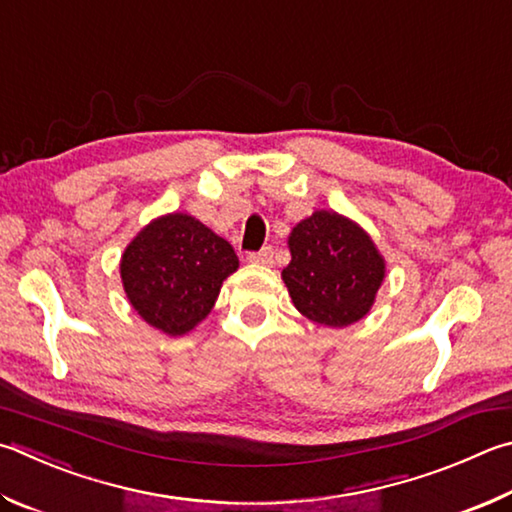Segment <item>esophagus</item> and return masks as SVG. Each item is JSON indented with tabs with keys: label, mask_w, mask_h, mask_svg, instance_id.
<instances>
[{
	"label": "esophagus",
	"mask_w": 512,
	"mask_h": 512,
	"mask_svg": "<svg viewBox=\"0 0 512 512\" xmlns=\"http://www.w3.org/2000/svg\"><path fill=\"white\" fill-rule=\"evenodd\" d=\"M248 262L262 264V266H271L273 264V248L266 246L262 250H255V253H248Z\"/></svg>",
	"instance_id": "obj_1"
}]
</instances>
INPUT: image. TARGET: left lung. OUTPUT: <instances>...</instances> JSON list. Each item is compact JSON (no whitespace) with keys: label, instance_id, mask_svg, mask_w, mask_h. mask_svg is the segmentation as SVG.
I'll return each instance as SVG.
<instances>
[{"label":"left lung","instance_id":"obj_1","mask_svg":"<svg viewBox=\"0 0 512 512\" xmlns=\"http://www.w3.org/2000/svg\"><path fill=\"white\" fill-rule=\"evenodd\" d=\"M282 280L295 309L324 327H349L369 313L385 277L374 241L353 221L320 210L288 237Z\"/></svg>","mask_w":512,"mask_h":512}]
</instances>
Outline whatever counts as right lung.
I'll return each mask as SVG.
<instances>
[{"label": "right lung", "instance_id": "1", "mask_svg": "<svg viewBox=\"0 0 512 512\" xmlns=\"http://www.w3.org/2000/svg\"><path fill=\"white\" fill-rule=\"evenodd\" d=\"M239 259L226 239L190 215H167L138 232L120 262L138 315L167 336H183L210 313Z\"/></svg>", "mask_w": 512, "mask_h": 512}]
</instances>
